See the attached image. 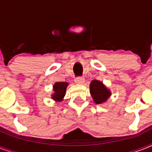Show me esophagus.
<instances>
[{
    "label": "esophagus",
    "mask_w": 152,
    "mask_h": 152,
    "mask_svg": "<svg viewBox=\"0 0 152 152\" xmlns=\"http://www.w3.org/2000/svg\"><path fill=\"white\" fill-rule=\"evenodd\" d=\"M84 82H85V80L82 77H78L75 80V83H77V84H83Z\"/></svg>",
    "instance_id": "34e87169"
}]
</instances>
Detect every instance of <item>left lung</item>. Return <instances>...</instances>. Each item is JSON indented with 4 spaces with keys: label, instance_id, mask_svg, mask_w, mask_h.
<instances>
[{
    "label": "left lung",
    "instance_id": "left-lung-1",
    "mask_svg": "<svg viewBox=\"0 0 152 152\" xmlns=\"http://www.w3.org/2000/svg\"><path fill=\"white\" fill-rule=\"evenodd\" d=\"M90 93L94 102L102 104L106 102L111 96V91L102 81L92 80L90 83Z\"/></svg>",
    "mask_w": 152,
    "mask_h": 152
}]
</instances>
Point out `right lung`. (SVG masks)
<instances>
[{
	"label": "right lung",
	"mask_w": 152,
	"mask_h": 152,
	"mask_svg": "<svg viewBox=\"0 0 152 152\" xmlns=\"http://www.w3.org/2000/svg\"><path fill=\"white\" fill-rule=\"evenodd\" d=\"M68 85H69V83H66V82H56L53 85V92L51 95V99L57 102L63 101Z\"/></svg>",
	"instance_id": "add662e5"
}]
</instances>
